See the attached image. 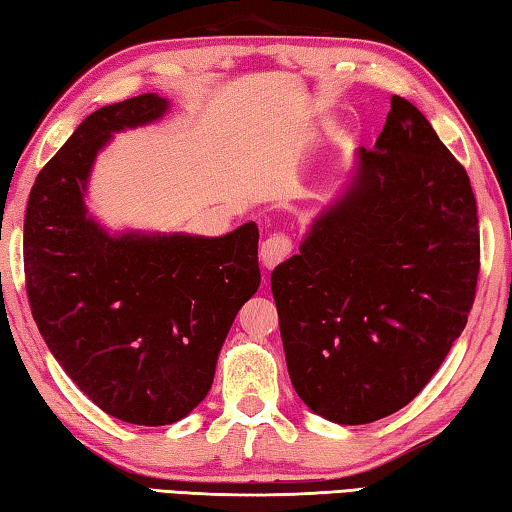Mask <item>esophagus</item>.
Segmentation results:
<instances>
[{"instance_id": "obj_1", "label": "esophagus", "mask_w": 512, "mask_h": 512, "mask_svg": "<svg viewBox=\"0 0 512 512\" xmlns=\"http://www.w3.org/2000/svg\"><path fill=\"white\" fill-rule=\"evenodd\" d=\"M291 250H293V244H291L289 237L273 235V237H268L264 244H262V250H259V257H262L264 268H268V271H271L273 266L284 262V259L291 255Z\"/></svg>"}]
</instances>
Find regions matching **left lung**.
I'll list each match as a JSON object with an SVG mask.
<instances>
[{
    "instance_id": "obj_1",
    "label": "left lung",
    "mask_w": 512,
    "mask_h": 512,
    "mask_svg": "<svg viewBox=\"0 0 512 512\" xmlns=\"http://www.w3.org/2000/svg\"><path fill=\"white\" fill-rule=\"evenodd\" d=\"M479 219L470 178L404 97L375 149H357L343 194L271 291L291 384L336 424L386 418L418 395L470 314Z\"/></svg>"
}]
</instances>
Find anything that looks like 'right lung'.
<instances>
[{
  "mask_svg": "<svg viewBox=\"0 0 512 512\" xmlns=\"http://www.w3.org/2000/svg\"><path fill=\"white\" fill-rule=\"evenodd\" d=\"M171 108L140 94L85 117L31 187L24 273L47 348L112 418L144 427L183 420L210 393L216 359L259 287L253 221L223 237L110 232L85 194L112 135Z\"/></svg>",
  "mask_w": 512,
  "mask_h": 512,
  "instance_id": "obj_1",
  "label": "right lung"
}]
</instances>
